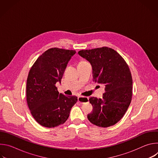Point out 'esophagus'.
<instances>
[{
    "label": "esophagus",
    "mask_w": 158,
    "mask_h": 158,
    "mask_svg": "<svg viewBox=\"0 0 158 158\" xmlns=\"http://www.w3.org/2000/svg\"><path fill=\"white\" fill-rule=\"evenodd\" d=\"M78 101L81 103L87 102L89 101V98H85V97H82V96H79L78 97Z\"/></svg>",
    "instance_id": "obj_1"
}]
</instances>
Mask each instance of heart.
Wrapping results in <instances>:
<instances>
[{
    "label": "heart",
    "mask_w": 158,
    "mask_h": 158,
    "mask_svg": "<svg viewBox=\"0 0 158 158\" xmlns=\"http://www.w3.org/2000/svg\"><path fill=\"white\" fill-rule=\"evenodd\" d=\"M85 62V61H83V60H82V61H81L80 62Z\"/></svg>",
    "instance_id": "b5f03b06"
}]
</instances>
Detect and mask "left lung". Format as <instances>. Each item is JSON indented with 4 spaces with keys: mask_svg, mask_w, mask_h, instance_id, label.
<instances>
[{
    "mask_svg": "<svg viewBox=\"0 0 158 158\" xmlns=\"http://www.w3.org/2000/svg\"><path fill=\"white\" fill-rule=\"evenodd\" d=\"M78 54L91 63L93 82L105 85L102 99L89 98L93 109L87 118L99 127L113 126L124 116L132 100V78L129 66L119 53L107 47L81 50Z\"/></svg>",
    "mask_w": 158,
    "mask_h": 158,
    "instance_id": "obj_1",
    "label": "left lung"
}]
</instances>
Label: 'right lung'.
I'll return each mask as SVG.
<instances>
[{
    "label": "right lung",
    "instance_id": "obj_1",
    "mask_svg": "<svg viewBox=\"0 0 158 158\" xmlns=\"http://www.w3.org/2000/svg\"><path fill=\"white\" fill-rule=\"evenodd\" d=\"M75 53V50L49 49L37 58L30 69L27 79V103L34 119L44 127L63 124L77 101L75 96L59 93L56 86Z\"/></svg>",
    "mask_w": 158,
    "mask_h": 158
}]
</instances>
